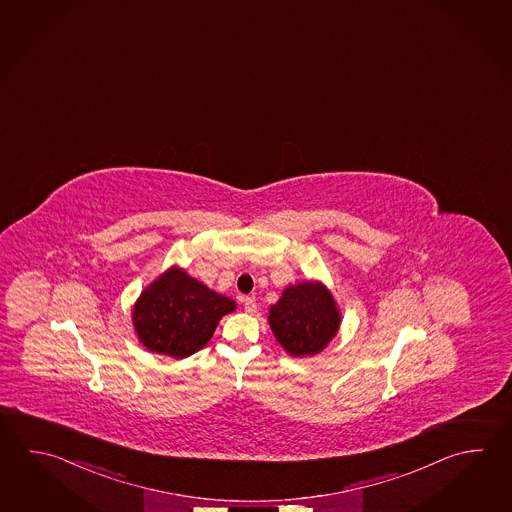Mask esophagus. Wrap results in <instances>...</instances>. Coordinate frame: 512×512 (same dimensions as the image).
<instances>
[{
  "label": "esophagus",
  "mask_w": 512,
  "mask_h": 512,
  "mask_svg": "<svg viewBox=\"0 0 512 512\" xmlns=\"http://www.w3.org/2000/svg\"><path fill=\"white\" fill-rule=\"evenodd\" d=\"M242 303H244V310L248 313H253L257 310V304H255V301H253L251 297H246Z\"/></svg>",
  "instance_id": "1"
}]
</instances>
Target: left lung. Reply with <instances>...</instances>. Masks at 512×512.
<instances>
[{"mask_svg":"<svg viewBox=\"0 0 512 512\" xmlns=\"http://www.w3.org/2000/svg\"><path fill=\"white\" fill-rule=\"evenodd\" d=\"M268 321L275 339L295 357L319 354L334 339L341 324L332 293L321 282L288 286L270 308Z\"/></svg>","mask_w":512,"mask_h":512,"instance_id":"1","label":"left lung"}]
</instances>
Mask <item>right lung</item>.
Instances as JSON below:
<instances>
[{
    "mask_svg": "<svg viewBox=\"0 0 512 512\" xmlns=\"http://www.w3.org/2000/svg\"><path fill=\"white\" fill-rule=\"evenodd\" d=\"M235 308L230 297L173 266L140 293L133 324L147 350L184 359L208 345L220 319Z\"/></svg>",
    "mask_w": 512,
    "mask_h": 512,
    "instance_id": "right-lung-1",
    "label": "right lung"
}]
</instances>
